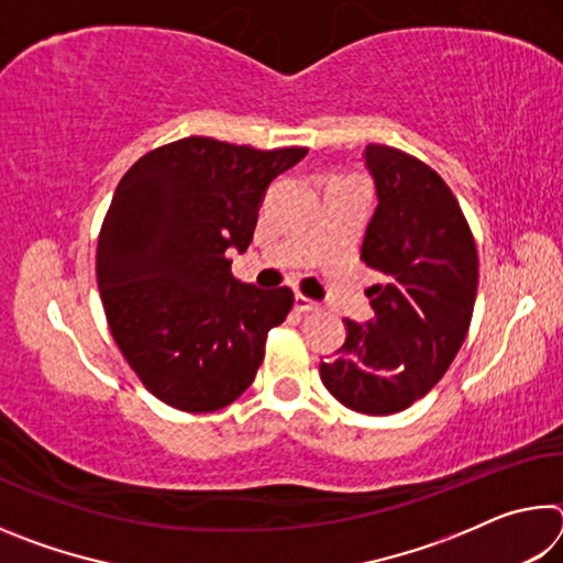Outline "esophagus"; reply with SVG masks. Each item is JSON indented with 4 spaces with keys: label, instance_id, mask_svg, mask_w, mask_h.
Instances as JSON below:
<instances>
[{
    "label": "esophagus",
    "instance_id": "obj_1",
    "mask_svg": "<svg viewBox=\"0 0 563 563\" xmlns=\"http://www.w3.org/2000/svg\"><path fill=\"white\" fill-rule=\"evenodd\" d=\"M295 310H298V312H312V310H320V302H318V300H310L308 295L298 292V295H295Z\"/></svg>",
    "mask_w": 563,
    "mask_h": 563
}]
</instances>
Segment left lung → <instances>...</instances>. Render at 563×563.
<instances>
[{
    "instance_id": "left-lung-1",
    "label": "left lung",
    "mask_w": 563,
    "mask_h": 563,
    "mask_svg": "<svg viewBox=\"0 0 563 563\" xmlns=\"http://www.w3.org/2000/svg\"><path fill=\"white\" fill-rule=\"evenodd\" d=\"M377 208L360 261L379 280L367 325L345 320L335 360L320 362L328 393L362 415H395L444 377L470 330L479 258L450 186L424 161L369 144Z\"/></svg>"
}]
</instances>
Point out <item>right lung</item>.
<instances>
[{"instance_id":"add662e5","label":"right lung","mask_w":563,"mask_h":563,"mask_svg":"<svg viewBox=\"0 0 563 563\" xmlns=\"http://www.w3.org/2000/svg\"><path fill=\"white\" fill-rule=\"evenodd\" d=\"M305 154L188 136L148 151L117 186L97 247L103 312L168 407L216 412L255 379L295 295L235 280L225 253L251 245L265 188Z\"/></svg>"}]
</instances>
